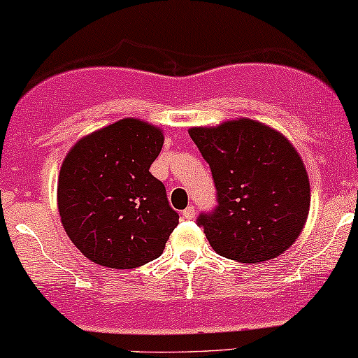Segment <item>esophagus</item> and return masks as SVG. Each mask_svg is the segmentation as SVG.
<instances>
[{"label": "esophagus", "mask_w": 358, "mask_h": 358, "mask_svg": "<svg viewBox=\"0 0 358 358\" xmlns=\"http://www.w3.org/2000/svg\"><path fill=\"white\" fill-rule=\"evenodd\" d=\"M196 215V208L193 205L187 206V208L183 210V218H188V220H192V218H195Z\"/></svg>", "instance_id": "34e87169"}]
</instances>
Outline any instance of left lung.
<instances>
[{"mask_svg":"<svg viewBox=\"0 0 358 358\" xmlns=\"http://www.w3.org/2000/svg\"><path fill=\"white\" fill-rule=\"evenodd\" d=\"M212 170L217 208L198 217L218 255L260 264L282 255L302 234L310 182L295 146L255 120L188 130Z\"/></svg>","mask_w":358,"mask_h":358,"instance_id":"8db88e82","label":"left lung"}]
</instances>
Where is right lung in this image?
I'll use <instances>...</instances> for the list:
<instances>
[{
    "instance_id": "1",
    "label": "right lung",
    "mask_w": 358,
    "mask_h": 358,
    "mask_svg": "<svg viewBox=\"0 0 358 358\" xmlns=\"http://www.w3.org/2000/svg\"><path fill=\"white\" fill-rule=\"evenodd\" d=\"M163 131L138 118L76 141L58 176V212L66 235L88 260L136 268L163 253L178 213L165 185L150 173Z\"/></svg>"
}]
</instances>
